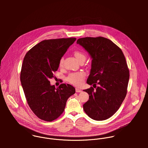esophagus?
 <instances>
[{"label":"esophagus","mask_w":148,"mask_h":148,"mask_svg":"<svg viewBox=\"0 0 148 148\" xmlns=\"http://www.w3.org/2000/svg\"><path fill=\"white\" fill-rule=\"evenodd\" d=\"M76 92L77 93H79V92H82V90H81L80 89H79V88H76Z\"/></svg>","instance_id":"1"}]
</instances>
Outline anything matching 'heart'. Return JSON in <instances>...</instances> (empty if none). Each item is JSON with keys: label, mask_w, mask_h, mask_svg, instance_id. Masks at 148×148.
Listing matches in <instances>:
<instances>
[{"label": "heart", "mask_w": 148, "mask_h": 148, "mask_svg": "<svg viewBox=\"0 0 148 148\" xmlns=\"http://www.w3.org/2000/svg\"><path fill=\"white\" fill-rule=\"evenodd\" d=\"M74 56L76 59L80 62L82 60H85L86 59V55L84 52L80 51H75L73 52ZM64 58H62L59 62V66L62 67L63 65ZM85 77V73L83 72L72 73L69 75L67 77V80L69 83L78 86L83 83V81Z\"/></svg>", "instance_id": "1"}]
</instances>
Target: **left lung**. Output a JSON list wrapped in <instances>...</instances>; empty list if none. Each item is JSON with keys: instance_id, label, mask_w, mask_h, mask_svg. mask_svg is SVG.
Here are the masks:
<instances>
[{"instance_id": "8db88e82", "label": "left lung", "mask_w": 148, "mask_h": 148, "mask_svg": "<svg viewBox=\"0 0 148 148\" xmlns=\"http://www.w3.org/2000/svg\"><path fill=\"white\" fill-rule=\"evenodd\" d=\"M76 42L92 59L86 83L96 88L84 90L89 94L84 110L93 120H105L118 110L127 95L129 71L125 58L117 45L103 37H86Z\"/></svg>"}]
</instances>
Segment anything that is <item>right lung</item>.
<instances>
[{
	"mask_svg": "<svg viewBox=\"0 0 148 148\" xmlns=\"http://www.w3.org/2000/svg\"><path fill=\"white\" fill-rule=\"evenodd\" d=\"M76 38L44 40L26 53L21 72V81L27 103L40 119L52 121L64 112L68 99L75 88L62 84L57 88L49 79L58 69L60 59Z\"/></svg>",
	"mask_w": 148,
	"mask_h": 148,
	"instance_id": "right-lung-1",
	"label": "right lung"
}]
</instances>
